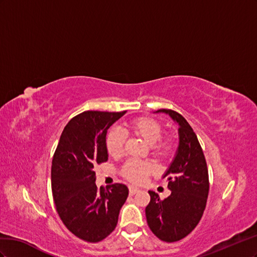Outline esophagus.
Listing matches in <instances>:
<instances>
[{
    "label": "esophagus",
    "instance_id": "obj_1",
    "mask_svg": "<svg viewBox=\"0 0 257 257\" xmlns=\"http://www.w3.org/2000/svg\"><path fill=\"white\" fill-rule=\"evenodd\" d=\"M140 192V189H139L138 187H135V186H129V194L130 195H135L137 193Z\"/></svg>",
    "mask_w": 257,
    "mask_h": 257
}]
</instances>
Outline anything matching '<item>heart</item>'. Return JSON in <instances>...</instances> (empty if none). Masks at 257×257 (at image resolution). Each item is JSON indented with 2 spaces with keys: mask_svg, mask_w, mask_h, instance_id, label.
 Listing matches in <instances>:
<instances>
[{
  "mask_svg": "<svg viewBox=\"0 0 257 257\" xmlns=\"http://www.w3.org/2000/svg\"><path fill=\"white\" fill-rule=\"evenodd\" d=\"M129 129L140 137L149 145H153V152L158 158H167L172 153L170 139H160L163 135L161 124L149 117H141L129 123ZM126 135L120 129H113L106 137V150L113 157L120 156L123 152ZM152 168L150 165L138 160H130L122 169L123 177L134 183H142Z\"/></svg>",
  "mask_w": 257,
  "mask_h": 257,
  "instance_id": "1",
  "label": "heart"
}]
</instances>
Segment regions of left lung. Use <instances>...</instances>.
Here are the masks:
<instances>
[{
	"label": "left lung",
	"instance_id": "obj_1",
	"mask_svg": "<svg viewBox=\"0 0 257 257\" xmlns=\"http://www.w3.org/2000/svg\"><path fill=\"white\" fill-rule=\"evenodd\" d=\"M177 123L179 146L163 174L171 194L161 200L149 190L151 201L145 208L146 221L153 233L166 242H175L194 230L206 209L209 175L206 159L197 136L187 120L172 109H158Z\"/></svg>",
	"mask_w": 257,
	"mask_h": 257
}]
</instances>
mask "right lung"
<instances>
[{"mask_svg": "<svg viewBox=\"0 0 257 257\" xmlns=\"http://www.w3.org/2000/svg\"><path fill=\"white\" fill-rule=\"evenodd\" d=\"M126 112L87 111L64 127L51 164V190L61 221L76 237L99 242L118 222L129 189L116 183L106 189L96 185L97 164L108 159V128Z\"/></svg>", "mask_w": 257, "mask_h": 257, "instance_id": "add662e5", "label": "right lung"}]
</instances>
